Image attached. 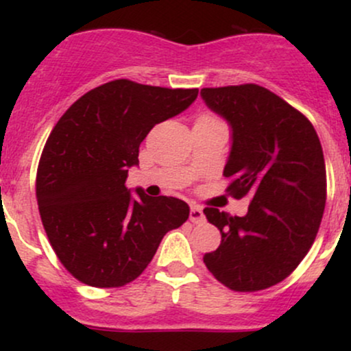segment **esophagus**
Here are the masks:
<instances>
[{"instance_id":"esophagus-1","label":"esophagus","mask_w":351,"mask_h":351,"mask_svg":"<svg viewBox=\"0 0 351 351\" xmlns=\"http://www.w3.org/2000/svg\"><path fill=\"white\" fill-rule=\"evenodd\" d=\"M189 221H191L193 224H203L204 221H206L203 209L196 208V206H193L191 209H189Z\"/></svg>"}]
</instances>
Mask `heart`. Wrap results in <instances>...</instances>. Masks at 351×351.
Masks as SVG:
<instances>
[{
	"label": "heart",
	"instance_id": "obj_1",
	"mask_svg": "<svg viewBox=\"0 0 351 351\" xmlns=\"http://www.w3.org/2000/svg\"><path fill=\"white\" fill-rule=\"evenodd\" d=\"M211 120H217V119L216 117H213L211 114H203L198 117V120H196V122H211Z\"/></svg>",
	"mask_w": 351,
	"mask_h": 351
}]
</instances>
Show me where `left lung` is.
Returning <instances> with one entry per match:
<instances>
[{
    "instance_id": "1",
    "label": "left lung",
    "mask_w": 351,
    "mask_h": 351,
    "mask_svg": "<svg viewBox=\"0 0 351 351\" xmlns=\"http://www.w3.org/2000/svg\"><path fill=\"white\" fill-rule=\"evenodd\" d=\"M201 97L232 128L226 191L251 196L243 217L204 208L221 244L203 261L231 291H264L291 276L315 241L327 199L320 140L307 117L257 84L206 87Z\"/></svg>"
}]
</instances>
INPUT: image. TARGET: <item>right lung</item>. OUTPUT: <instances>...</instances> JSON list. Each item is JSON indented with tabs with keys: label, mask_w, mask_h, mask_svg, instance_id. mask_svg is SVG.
<instances>
[{
	"label": "right lung",
	"mask_w": 351,
	"mask_h": 351,
	"mask_svg": "<svg viewBox=\"0 0 351 351\" xmlns=\"http://www.w3.org/2000/svg\"><path fill=\"white\" fill-rule=\"evenodd\" d=\"M198 88L104 84L79 100L52 128L39 160L36 196L47 239L75 279L92 287H122L155 256L163 236L189 216L173 196L134 198L128 168L156 123L181 114Z\"/></svg>",
	"instance_id": "add662e5"
}]
</instances>
